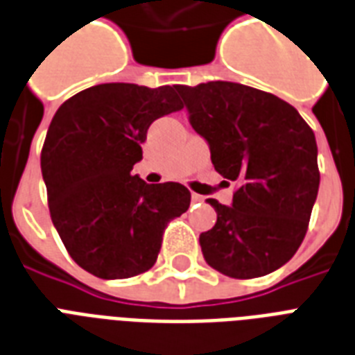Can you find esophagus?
<instances>
[{
    "label": "esophagus",
    "mask_w": 355,
    "mask_h": 355,
    "mask_svg": "<svg viewBox=\"0 0 355 355\" xmlns=\"http://www.w3.org/2000/svg\"><path fill=\"white\" fill-rule=\"evenodd\" d=\"M191 200H193V202H202V200H205V197L199 193H191Z\"/></svg>",
    "instance_id": "obj_1"
}]
</instances>
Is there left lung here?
<instances>
[{
  "label": "left lung",
  "instance_id": "1",
  "mask_svg": "<svg viewBox=\"0 0 355 355\" xmlns=\"http://www.w3.org/2000/svg\"><path fill=\"white\" fill-rule=\"evenodd\" d=\"M216 171L239 184L232 206L199 237L206 263L230 278L280 269L300 247L319 193L317 141L297 108L250 86L211 80L177 86Z\"/></svg>",
  "mask_w": 355,
  "mask_h": 355
}]
</instances>
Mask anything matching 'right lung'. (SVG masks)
Here are the masks:
<instances>
[{"mask_svg": "<svg viewBox=\"0 0 355 355\" xmlns=\"http://www.w3.org/2000/svg\"><path fill=\"white\" fill-rule=\"evenodd\" d=\"M180 108L175 86L108 83L75 94L53 116L40 156L53 225L97 278L149 270L167 223L189 208L186 186L130 173L150 123Z\"/></svg>", "mask_w": 355, "mask_h": 355, "instance_id": "obj_1", "label": "right lung"}]
</instances>
